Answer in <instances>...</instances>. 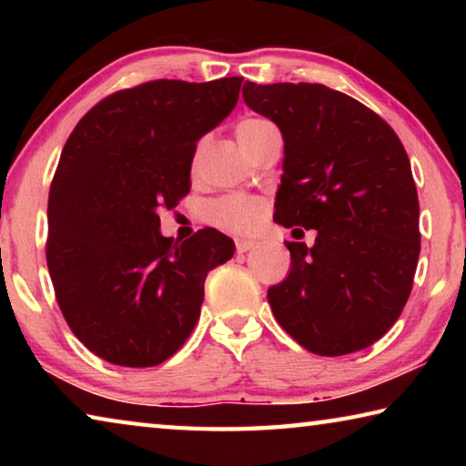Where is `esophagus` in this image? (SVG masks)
<instances>
[{"label": "esophagus", "mask_w": 466, "mask_h": 466, "mask_svg": "<svg viewBox=\"0 0 466 466\" xmlns=\"http://www.w3.org/2000/svg\"><path fill=\"white\" fill-rule=\"evenodd\" d=\"M255 247V240H247V238H238L236 240V252H247Z\"/></svg>", "instance_id": "1"}]
</instances>
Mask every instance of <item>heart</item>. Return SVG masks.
<instances>
[{
	"label": "heart",
	"instance_id": "b5f03b06",
	"mask_svg": "<svg viewBox=\"0 0 466 466\" xmlns=\"http://www.w3.org/2000/svg\"><path fill=\"white\" fill-rule=\"evenodd\" d=\"M273 129V125L261 119V116H248L238 123L236 127V137H238L244 152L255 144V141L263 136L265 131ZM265 214V205L257 197L247 195H226L219 199L211 201L205 209V218L209 224L230 234H252L261 224Z\"/></svg>",
	"mask_w": 466,
	"mask_h": 466
}]
</instances>
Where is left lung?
I'll return each mask as SVG.
<instances>
[{"label": "left lung", "instance_id": "1", "mask_svg": "<svg viewBox=\"0 0 466 466\" xmlns=\"http://www.w3.org/2000/svg\"><path fill=\"white\" fill-rule=\"evenodd\" d=\"M242 98L278 125L283 175L273 219L317 230L286 242L289 275L271 310L317 356L378 341L403 312L420 258V201L397 133L374 110L322 84L244 82Z\"/></svg>", "mask_w": 466, "mask_h": 466}]
</instances>
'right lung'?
Returning <instances> with one entry per match:
<instances>
[{"label": "right lung", "mask_w": 466, "mask_h": 466, "mask_svg": "<svg viewBox=\"0 0 466 466\" xmlns=\"http://www.w3.org/2000/svg\"><path fill=\"white\" fill-rule=\"evenodd\" d=\"M240 86L222 77L119 90L63 146L46 267L69 329L110 364L149 368L175 356L199 320L205 278L234 255L216 228L167 238L157 209L188 193L197 141L232 113Z\"/></svg>", "instance_id": "right-lung-1"}]
</instances>
